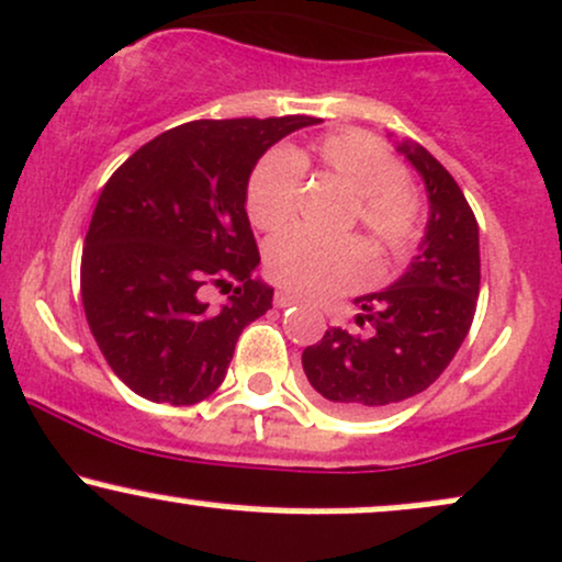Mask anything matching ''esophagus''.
<instances>
[{
    "label": "esophagus",
    "instance_id": "esophagus-1",
    "mask_svg": "<svg viewBox=\"0 0 562 562\" xmlns=\"http://www.w3.org/2000/svg\"><path fill=\"white\" fill-rule=\"evenodd\" d=\"M295 304V299L291 293H274V306L277 310H288V306H293Z\"/></svg>",
    "mask_w": 562,
    "mask_h": 562
}]
</instances>
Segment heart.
I'll return each instance as SVG.
<instances>
[{
  "label": "heart",
  "instance_id": "heart-1",
  "mask_svg": "<svg viewBox=\"0 0 562 562\" xmlns=\"http://www.w3.org/2000/svg\"><path fill=\"white\" fill-rule=\"evenodd\" d=\"M319 162L333 181L355 194L351 224H360L379 248L405 252L418 239L424 218L422 194L405 168L381 140L366 133H336L319 140ZM304 157L291 149L269 151L248 183V215L261 232H277L299 207ZM267 271L280 288L304 299H336L373 280V252L360 237L319 239L285 232L267 248Z\"/></svg>",
  "mask_w": 562,
  "mask_h": 562
}]
</instances>
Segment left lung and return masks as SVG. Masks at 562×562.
Here are the masks:
<instances>
[{
  "label": "left lung",
  "instance_id": "obj_1",
  "mask_svg": "<svg viewBox=\"0 0 562 562\" xmlns=\"http://www.w3.org/2000/svg\"><path fill=\"white\" fill-rule=\"evenodd\" d=\"M397 151L429 196L418 252L397 282L355 299L366 333L330 328L301 355L312 390L349 416L379 413L435 384L477 310L480 237L464 191L424 146L403 140Z\"/></svg>",
  "mask_w": 562,
  "mask_h": 562
}]
</instances>
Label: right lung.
<instances>
[{"label":"right lung","instance_id":"right-lung-1","mask_svg":"<svg viewBox=\"0 0 562 562\" xmlns=\"http://www.w3.org/2000/svg\"><path fill=\"white\" fill-rule=\"evenodd\" d=\"M314 116L196 120L140 146L98 196L82 250L85 317L109 368L151 403L194 405L271 310L245 202L269 146ZM231 301L211 311L205 286Z\"/></svg>","mask_w":562,"mask_h":562}]
</instances>
